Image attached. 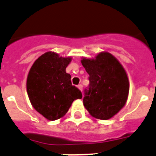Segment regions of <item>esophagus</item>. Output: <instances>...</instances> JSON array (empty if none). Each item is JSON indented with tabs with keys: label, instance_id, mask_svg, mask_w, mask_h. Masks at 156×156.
<instances>
[{
	"label": "esophagus",
	"instance_id": "esophagus-1",
	"mask_svg": "<svg viewBox=\"0 0 156 156\" xmlns=\"http://www.w3.org/2000/svg\"><path fill=\"white\" fill-rule=\"evenodd\" d=\"M77 87H78V89H79L80 91L83 90V86L81 85V84H79V85L77 86Z\"/></svg>",
	"mask_w": 156,
	"mask_h": 156
}]
</instances>
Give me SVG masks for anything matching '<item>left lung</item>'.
<instances>
[{
    "label": "left lung",
    "instance_id": "1",
    "mask_svg": "<svg viewBox=\"0 0 156 156\" xmlns=\"http://www.w3.org/2000/svg\"><path fill=\"white\" fill-rule=\"evenodd\" d=\"M89 74V88L83 102L91 116L108 120L118 114L127 102L129 80L126 71L112 54L101 52L95 58H82Z\"/></svg>",
    "mask_w": 156,
    "mask_h": 156
}]
</instances>
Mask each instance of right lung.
Segmentation results:
<instances>
[{
	"mask_svg": "<svg viewBox=\"0 0 156 156\" xmlns=\"http://www.w3.org/2000/svg\"><path fill=\"white\" fill-rule=\"evenodd\" d=\"M71 57L47 52L31 66L27 77V93L31 105L44 118L55 121L62 118L73 101L82 98L80 90L72 85L66 72Z\"/></svg>",
	"mask_w": 156,
	"mask_h": 156,
	"instance_id": "right-lung-1",
	"label": "right lung"
}]
</instances>
